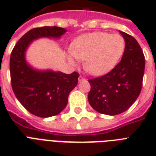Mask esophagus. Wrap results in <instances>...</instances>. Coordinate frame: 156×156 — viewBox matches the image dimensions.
Here are the masks:
<instances>
[{"label": "esophagus", "instance_id": "obj_1", "mask_svg": "<svg viewBox=\"0 0 156 156\" xmlns=\"http://www.w3.org/2000/svg\"><path fill=\"white\" fill-rule=\"evenodd\" d=\"M85 80V78H83V76H79V78H78V82L81 83V82H83V81Z\"/></svg>", "mask_w": 156, "mask_h": 156}]
</instances>
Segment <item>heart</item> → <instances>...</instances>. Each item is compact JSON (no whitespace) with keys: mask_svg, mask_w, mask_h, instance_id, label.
Returning <instances> with one entry per match:
<instances>
[{"mask_svg":"<svg viewBox=\"0 0 156 156\" xmlns=\"http://www.w3.org/2000/svg\"><path fill=\"white\" fill-rule=\"evenodd\" d=\"M125 40L118 34L92 32L78 36L73 43L69 59L75 64L74 57L84 61V68L94 75L111 70L123 55Z\"/></svg>","mask_w":156,"mask_h":156,"instance_id":"obj_1","label":"heart"}]
</instances>
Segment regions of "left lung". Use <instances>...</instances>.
Segmentation results:
<instances>
[{
    "mask_svg": "<svg viewBox=\"0 0 156 156\" xmlns=\"http://www.w3.org/2000/svg\"><path fill=\"white\" fill-rule=\"evenodd\" d=\"M126 47L121 61L109 73L88 81V101L95 111L114 116L122 113L135 102L141 92L145 57L138 41L119 30Z\"/></svg>",
    "mask_w": 156,
    "mask_h": 156,
    "instance_id": "1",
    "label": "left lung"
}]
</instances>
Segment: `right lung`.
<instances>
[{
    "label": "right lung",
    "mask_w": 156,
    "mask_h": 156,
    "mask_svg": "<svg viewBox=\"0 0 156 156\" xmlns=\"http://www.w3.org/2000/svg\"><path fill=\"white\" fill-rule=\"evenodd\" d=\"M66 31L58 27L34 28L18 40L11 53L9 69L13 92L21 104L35 116L50 117L60 113L78 84L79 74L34 68L27 61V51L35 40H59Z\"/></svg>",
    "instance_id": "add662e5"
}]
</instances>
